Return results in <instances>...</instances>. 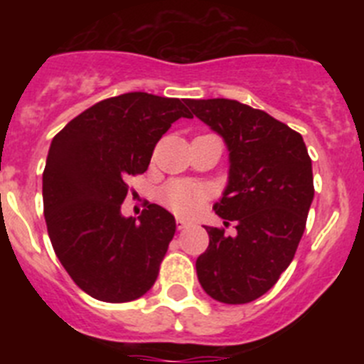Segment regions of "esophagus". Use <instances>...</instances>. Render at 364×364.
Masks as SVG:
<instances>
[{
  "instance_id": "34e87169",
  "label": "esophagus",
  "mask_w": 364,
  "mask_h": 364,
  "mask_svg": "<svg viewBox=\"0 0 364 364\" xmlns=\"http://www.w3.org/2000/svg\"><path fill=\"white\" fill-rule=\"evenodd\" d=\"M176 228L178 230H186V228H189V222L184 220V218H176Z\"/></svg>"
}]
</instances>
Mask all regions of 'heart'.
Here are the masks:
<instances>
[{"mask_svg":"<svg viewBox=\"0 0 364 364\" xmlns=\"http://www.w3.org/2000/svg\"><path fill=\"white\" fill-rule=\"evenodd\" d=\"M160 200L167 210L173 213L189 217L195 215L205 202V191L200 186L186 182V180H173L160 191Z\"/></svg>","mask_w":364,"mask_h":364,"instance_id":"1","label":"heart"}]
</instances>
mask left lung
Returning a JSON list of instances; mask_svg holds the SVG:
<instances>
[{
  "label": "left lung",
  "instance_id": "1",
  "mask_svg": "<svg viewBox=\"0 0 364 364\" xmlns=\"http://www.w3.org/2000/svg\"><path fill=\"white\" fill-rule=\"evenodd\" d=\"M191 112L220 134L230 176L213 205L235 235L208 228L197 259L198 282L218 302L246 304L272 288L294 260L314 200L311 160L301 134L237 100H188Z\"/></svg>",
  "mask_w": 364,
  "mask_h": 364
}]
</instances>
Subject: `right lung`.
<instances>
[{
    "instance_id": "add662e5",
    "label": "right lung",
    "mask_w": 364,
    "mask_h": 364,
    "mask_svg": "<svg viewBox=\"0 0 364 364\" xmlns=\"http://www.w3.org/2000/svg\"><path fill=\"white\" fill-rule=\"evenodd\" d=\"M178 118H193L178 98L125 92L85 109L53 138L43 171L47 231L70 279L98 301H134L159 277L175 217L159 204L138 218L120 208L125 180L147 171Z\"/></svg>"
}]
</instances>
